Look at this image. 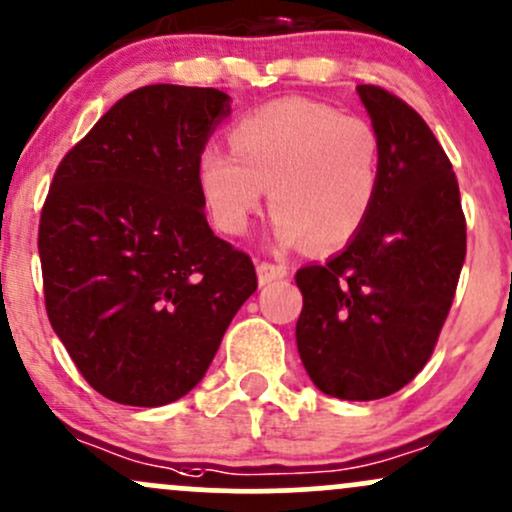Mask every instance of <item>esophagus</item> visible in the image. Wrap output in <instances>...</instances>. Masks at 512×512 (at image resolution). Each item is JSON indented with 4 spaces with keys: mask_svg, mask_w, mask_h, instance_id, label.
<instances>
[{
    "mask_svg": "<svg viewBox=\"0 0 512 512\" xmlns=\"http://www.w3.org/2000/svg\"><path fill=\"white\" fill-rule=\"evenodd\" d=\"M284 277H286V265H274V262H260V265H257V279H260L262 286L274 282V279H284Z\"/></svg>",
    "mask_w": 512,
    "mask_h": 512,
    "instance_id": "1",
    "label": "esophagus"
}]
</instances>
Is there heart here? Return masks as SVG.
Here are the masks:
<instances>
[{
    "instance_id": "heart-1",
    "label": "heart",
    "mask_w": 512,
    "mask_h": 512,
    "mask_svg": "<svg viewBox=\"0 0 512 512\" xmlns=\"http://www.w3.org/2000/svg\"><path fill=\"white\" fill-rule=\"evenodd\" d=\"M206 145L199 187L216 226L245 233L269 187L279 247L350 243L372 211L381 179L379 136L367 121L299 97L269 101Z\"/></svg>"
}]
</instances>
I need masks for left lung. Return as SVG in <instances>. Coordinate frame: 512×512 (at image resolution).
Here are the masks:
<instances>
[{
    "instance_id": "8db88e82",
    "label": "left lung",
    "mask_w": 512,
    "mask_h": 512,
    "mask_svg": "<svg viewBox=\"0 0 512 512\" xmlns=\"http://www.w3.org/2000/svg\"><path fill=\"white\" fill-rule=\"evenodd\" d=\"M357 92L381 145L379 192L340 255L296 272V345L320 391L376 401L413 381L435 350L466 221L452 162L418 111L374 84Z\"/></svg>"
}]
</instances>
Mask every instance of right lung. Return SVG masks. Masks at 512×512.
Returning a JSON list of instances; mask_svg holds the SVG:
<instances>
[{"label":"right lung","instance_id":"1","mask_svg":"<svg viewBox=\"0 0 512 512\" xmlns=\"http://www.w3.org/2000/svg\"><path fill=\"white\" fill-rule=\"evenodd\" d=\"M228 114L221 89L148 84L55 170L38 226L46 311L109 401L155 408L192 391L255 294V265L213 235L199 187V155Z\"/></svg>","mask_w":512,"mask_h":512}]
</instances>
